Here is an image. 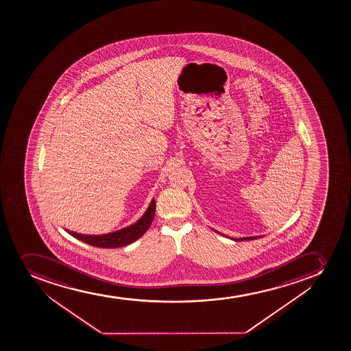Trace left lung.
I'll return each instance as SVG.
<instances>
[{"label": "left lung", "mask_w": 351, "mask_h": 351, "mask_svg": "<svg viewBox=\"0 0 351 351\" xmlns=\"http://www.w3.org/2000/svg\"><path fill=\"white\" fill-rule=\"evenodd\" d=\"M257 237H245V238H239V239H233L234 241H241V240H254L256 239ZM260 238V237H258Z\"/></svg>", "instance_id": "8db88e82"}]
</instances>
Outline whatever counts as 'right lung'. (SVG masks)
Masks as SVG:
<instances>
[{"mask_svg": "<svg viewBox=\"0 0 351 351\" xmlns=\"http://www.w3.org/2000/svg\"><path fill=\"white\" fill-rule=\"evenodd\" d=\"M154 214H156V202L153 199L145 214L142 216V219L125 229L108 233V234H101V236H88V234L73 232L70 230H67V232L74 238H77L88 245H91V246L101 247V248H117V247L127 246L129 243L139 239L149 230V226L152 224L153 219H154Z\"/></svg>", "mask_w": 351, "mask_h": 351, "instance_id": "obj_1", "label": "right lung"}]
</instances>
